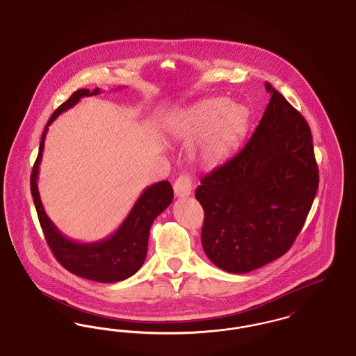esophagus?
<instances>
[{
	"label": "esophagus",
	"instance_id": "esophagus-1",
	"mask_svg": "<svg viewBox=\"0 0 356 356\" xmlns=\"http://www.w3.org/2000/svg\"><path fill=\"white\" fill-rule=\"evenodd\" d=\"M176 197H188L192 192V177L189 175H181L173 184Z\"/></svg>",
	"mask_w": 356,
	"mask_h": 356
}]
</instances>
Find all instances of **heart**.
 <instances>
[{
  "mask_svg": "<svg viewBox=\"0 0 356 356\" xmlns=\"http://www.w3.org/2000/svg\"><path fill=\"white\" fill-rule=\"evenodd\" d=\"M248 122L250 111L245 105L207 99L179 113L170 121V131L186 138L203 136L197 149L199 160L207 167H215L236 151Z\"/></svg>",
  "mask_w": 356,
  "mask_h": 356,
  "instance_id": "heart-1",
  "label": "heart"
}]
</instances>
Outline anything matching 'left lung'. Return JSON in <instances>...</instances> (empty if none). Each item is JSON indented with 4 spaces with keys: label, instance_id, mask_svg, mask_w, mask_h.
<instances>
[{
    "label": "left lung",
    "instance_id": "left-lung-1",
    "mask_svg": "<svg viewBox=\"0 0 356 356\" xmlns=\"http://www.w3.org/2000/svg\"><path fill=\"white\" fill-rule=\"evenodd\" d=\"M245 147L204 176L202 244L221 270L245 273L287 252L314 203L319 170L305 118L272 86Z\"/></svg>",
    "mask_w": 356,
    "mask_h": 356
}]
</instances>
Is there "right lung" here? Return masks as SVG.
<instances>
[{
	"mask_svg": "<svg viewBox=\"0 0 356 356\" xmlns=\"http://www.w3.org/2000/svg\"><path fill=\"white\" fill-rule=\"evenodd\" d=\"M100 93L102 90L99 88L93 90L79 89L54 111L41 136L38 156L31 175V191L45 240L58 263L69 272L88 280L116 283L135 275L144 264L153 220L167 209L173 200V189L170 181L164 180L147 186L119 228L111 236L93 243H80L63 235L48 218L37 186L48 127L83 97Z\"/></svg>",
	"mask_w": 356,
	"mask_h": 356,
	"instance_id": "1",
	"label": "right lung"
}]
</instances>
